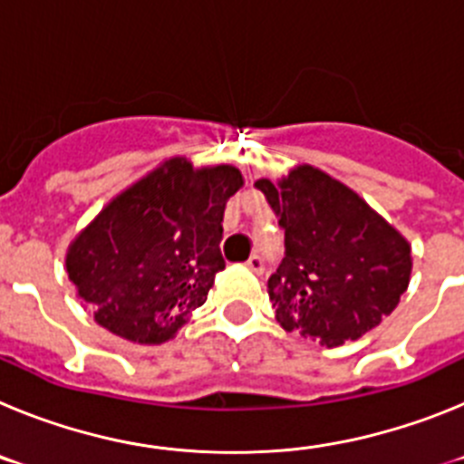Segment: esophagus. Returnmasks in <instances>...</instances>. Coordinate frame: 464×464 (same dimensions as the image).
Returning a JSON list of instances; mask_svg holds the SVG:
<instances>
[{"label":"esophagus","mask_w":464,"mask_h":464,"mask_svg":"<svg viewBox=\"0 0 464 464\" xmlns=\"http://www.w3.org/2000/svg\"><path fill=\"white\" fill-rule=\"evenodd\" d=\"M246 267L251 269L253 274H262L265 272V260H262V256H251L246 262Z\"/></svg>","instance_id":"34e87169"}]
</instances>
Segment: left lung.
Instances as JSON below:
<instances>
[{
    "instance_id": "left-lung-1",
    "label": "left lung",
    "mask_w": 464,
    "mask_h": 464,
    "mask_svg": "<svg viewBox=\"0 0 464 464\" xmlns=\"http://www.w3.org/2000/svg\"><path fill=\"white\" fill-rule=\"evenodd\" d=\"M256 186L285 229V257L267 283L283 330L332 348L395 311L411 281V244L358 192L311 165Z\"/></svg>"
}]
</instances>
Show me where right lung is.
<instances>
[{"mask_svg":"<svg viewBox=\"0 0 464 464\" xmlns=\"http://www.w3.org/2000/svg\"><path fill=\"white\" fill-rule=\"evenodd\" d=\"M241 186L237 167L176 155L113 197L64 257L97 325L146 346L174 339L225 269L223 213Z\"/></svg>","mask_w":464,"mask_h":464,"instance_id":"obj_1","label":"right lung"}]
</instances>
